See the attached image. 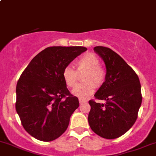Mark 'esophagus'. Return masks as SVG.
I'll return each mask as SVG.
<instances>
[{
	"instance_id": "obj_1",
	"label": "esophagus",
	"mask_w": 156,
	"mask_h": 156,
	"mask_svg": "<svg viewBox=\"0 0 156 156\" xmlns=\"http://www.w3.org/2000/svg\"><path fill=\"white\" fill-rule=\"evenodd\" d=\"M87 102V99H79V102H80V104H81V103H83V102Z\"/></svg>"
}]
</instances>
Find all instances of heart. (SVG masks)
<instances>
[{
	"instance_id": "obj_1",
	"label": "heart",
	"mask_w": 156,
	"mask_h": 156,
	"mask_svg": "<svg viewBox=\"0 0 156 156\" xmlns=\"http://www.w3.org/2000/svg\"><path fill=\"white\" fill-rule=\"evenodd\" d=\"M100 60L92 53H86L76 62L75 71L67 66L62 71V78L68 87L75 86L78 79V73L85 71L82 77L83 83L78 84L72 90V94L80 99L89 97L95 91V87H100L106 80V71L100 65Z\"/></svg>"
}]
</instances>
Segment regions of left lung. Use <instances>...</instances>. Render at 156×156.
Here are the masks:
<instances>
[{
  "label": "left lung",
  "mask_w": 156,
  "mask_h": 156,
  "mask_svg": "<svg viewBox=\"0 0 156 156\" xmlns=\"http://www.w3.org/2000/svg\"><path fill=\"white\" fill-rule=\"evenodd\" d=\"M94 50L106 68V80L94 96L106 103L89 100L88 123L99 136L114 139L125 134L137 120L142 101L141 84L135 71L113 50L105 47Z\"/></svg>",
  "instance_id": "obj_1"
}]
</instances>
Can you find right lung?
Segmentation results:
<instances>
[{
	"instance_id": "1",
	"label": "right lung",
	"mask_w": 156,
	"mask_h": 156,
	"mask_svg": "<svg viewBox=\"0 0 156 156\" xmlns=\"http://www.w3.org/2000/svg\"><path fill=\"white\" fill-rule=\"evenodd\" d=\"M87 48L50 47L42 50L22 73L16 86V111L25 130L42 141L64 133L79 106L70 93L62 71Z\"/></svg>"
}]
</instances>
